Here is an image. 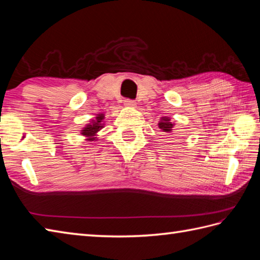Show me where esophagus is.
I'll return each instance as SVG.
<instances>
[{
	"instance_id": "1",
	"label": "esophagus",
	"mask_w": 260,
	"mask_h": 260,
	"mask_svg": "<svg viewBox=\"0 0 260 260\" xmlns=\"http://www.w3.org/2000/svg\"><path fill=\"white\" fill-rule=\"evenodd\" d=\"M124 105H125L126 107H129V108L136 107V103L134 101H131V99H125Z\"/></svg>"
}]
</instances>
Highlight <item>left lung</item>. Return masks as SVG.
<instances>
[{"instance_id": "8db88e82", "label": "left lung", "mask_w": 260, "mask_h": 260, "mask_svg": "<svg viewBox=\"0 0 260 260\" xmlns=\"http://www.w3.org/2000/svg\"><path fill=\"white\" fill-rule=\"evenodd\" d=\"M157 125H158V128L165 132V133H172L175 123L171 121V117H168V116H162V117L159 118Z\"/></svg>"}]
</instances>
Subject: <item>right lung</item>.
Instances as JSON below:
<instances>
[{
    "instance_id": "obj_1",
    "label": "right lung",
    "mask_w": 260,
    "mask_h": 260,
    "mask_svg": "<svg viewBox=\"0 0 260 260\" xmlns=\"http://www.w3.org/2000/svg\"><path fill=\"white\" fill-rule=\"evenodd\" d=\"M105 114L99 113L89 120V123L80 131V134L85 137L87 142H96L98 140V132L105 126Z\"/></svg>"
}]
</instances>
